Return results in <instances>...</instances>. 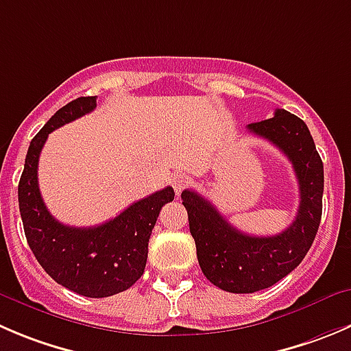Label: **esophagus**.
Instances as JSON below:
<instances>
[{
    "label": "esophagus",
    "mask_w": 351,
    "mask_h": 351,
    "mask_svg": "<svg viewBox=\"0 0 351 351\" xmlns=\"http://www.w3.org/2000/svg\"><path fill=\"white\" fill-rule=\"evenodd\" d=\"M189 183H190L189 176L182 175V173H176V175L171 176V185H173V189H175L176 195H180V193H182V190L189 186Z\"/></svg>",
    "instance_id": "34e87169"
}]
</instances>
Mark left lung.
<instances>
[{
  "label": "left lung",
  "instance_id": "1",
  "mask_svg": "<svg viewBox=\"0 0 351 351\" xmlns=\"http://www.w3.org/2000/svg\"><path fill=\"white\" fill-rule=\"evenodd\" d=\"M247 130L269 141L290 159L300 189V206L285 231L254 237L231 226L202 195L183 190L200 269L210 283L230 293H254L290 274L307 255L322 216L324 166L304 120L276 110L273 118L250 123Z\"/></svg>",
  "mask_w": 351,
  "mask_h": 351
}]
</instances>
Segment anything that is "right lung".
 Masks as SVG:
<instances>
[{"mask_svg": "<svg viewBox=\"0 0 351 351\" xmlns=\"http://www.w3.org/2000/svg\"><path fill=\"white\" fill-rule=\"evenodd\" d=\"M96 108V96L78 97L58 110L27 151L19 183V207L27 241L43 269L61 287L89 298L128 290L144 274L147 245L159 210L175 199L171 186L128 206L93 228L66 226L51 216L37 183L39 156L47 135Z\"/></svg>", "mask_w": 351, "mask_h": 351, "instance_id": "1", "label": "right lung"}]
</instances>
